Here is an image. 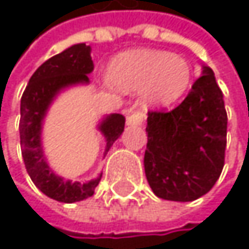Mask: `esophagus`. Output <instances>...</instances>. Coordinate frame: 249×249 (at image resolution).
Instances as JSON below:
<instances>
[{
    "instance_id": "1",
    "label": "esophagus",
    "mask_w": 249,
    "mask_h": 249,
    "mask_svg": "<svg viewBox=\"0 0 249 249\" xmlns=\"http://www.w3.org/2000/svg\"><path fill=\"white\" fill-rule=\"evenodd\" d=\"M143 121H145V113L140 112V110L131 112L127 116V124H128V125H140Z\"/></svg>"
}]
</instances>
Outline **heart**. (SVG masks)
<instances>
[{"instance_id": "obj_1", "label": "heart", "mask_w": 249, "mask_h": 249, "mask_svg": "<svg viewBox=\"0 0 249 249\" xmlns=\"http://www.w3.org/2000/svg\"><path fill=\"white\" fill-rule=\"evenodd\" d=\"M109 80L121 91L142 89L149 106H169L191 85L193 67L170 52L133 49L116 55L109 64Z\"/></svg>"}]
</instances>
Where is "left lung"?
<instances>
[{"label":"left lung","mask_w":249,"mask_h":249,"mask_svg":"<svg viewBox=\"0 0 249 249\" xmlns=\"http://www.w3.org/2000/svg\"><path fill=\"white\" fill-rule=\"evenodd\" d=\"M146 133L145 173L155 196L191 202L211 191L224 167L227 112L209 67L178 107L148 112Z\"/></svg>","instance_id":"8db88e82"}]
</instances>
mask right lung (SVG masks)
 <instances>
[{"label":"right lung","instance_id":"1","mask_svg":"<svg viewBox=\"0 0 249 249\" xmlns=\"http://www.w3.org/2000/svg\"><path fill=\"white\" fill-rule=\"evenodd\" d=\"M92 70L94 62L91 58V47L85 43L74 44L38 67L28 82L20 100L19 133L26 172L43 194L62 203L80 202L83 198L91 197L101 176L88 184H73L70 180L55 176L46 164L41 149V121L52 98L59 89L73 83L88 82L87 74ZM124 125H125V118L119 113L110 115L103 121L100 130L107 140L106 152L122 134Z\"/></svg>","mask_w":249,"mask_h":249}]
</instances>
